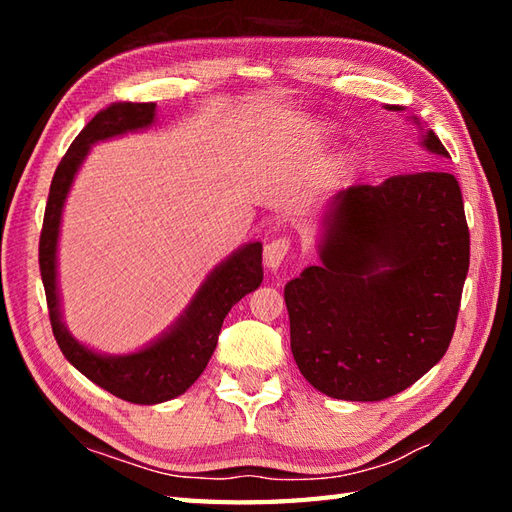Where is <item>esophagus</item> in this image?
<instances>
[{
	"instance_id": "34e87169",
	"label": "esophagus",
	"mask_w": 512,
	"mask_h": 512,
	"mask_svg": "<svg viewBox=\"0 0 512 512\" xmlns=\"http://www.w3.org/2000/svg\"><path fill=\"white\" fill-rule=\"evenodd\" d=\"M288 250H290V242L286 237L270 239V242L264 246V264H266V268L277 270L281 266V262L286 259Z\"/></svg>"
}]
</instances>
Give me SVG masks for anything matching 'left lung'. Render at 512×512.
<instances>
[{
  "label": "left lung",
  "instance_id": "left-lung-1",
  "mask_svg": "<svg viewBox=\"0 0 512 512\" xmlns=\"http://www.w3.org/2000/svg\"><path fill=\"white\" fill-rule=\"evenodd\" d=\"M422 147L449 158L431 129ZM469 255L453 173H405L336 193L323 220L321 264L284 288L303 378L325 396L356 402L416 383L449 350Z\"/></svg>",
  "mask_w": 512,
  "mask_h": 512
}]
</instances>
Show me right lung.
<instances>
[{
	"label": "right lung",
	"instance_id": "add662e5",
	"mask_svg": "<svg viewBox=\"0 0 512 512\" xmlns=\"http://www.w3.org/2000/svg\"><path fill=\"white\" fill-rule=\"evenodd\" d=\"M156 103H112L81 129L65 151L50 184L39 239V268L50 323L63 356L92 383L134 405H158L184 394L215 352L226 314L264 279L262 244H246L217 266L195 292L189 308L158 341L134 354L107 356L90 350L65 328L57 288V242L65 198L94 143L154 125Z\"/></svg>",
	"mask_w": 512,
	"mask_h": 512
}]
</instances>
